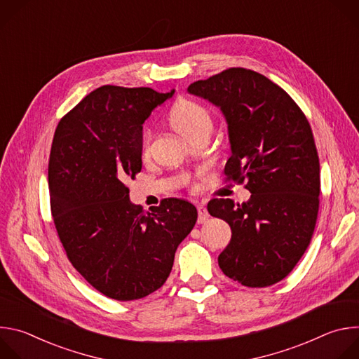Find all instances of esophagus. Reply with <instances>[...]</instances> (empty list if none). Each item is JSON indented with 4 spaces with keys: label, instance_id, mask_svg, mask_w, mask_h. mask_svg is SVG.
Returning <instances> with one entry per match:
<instances>
[{
    "label": "esophagus",
    "instance_id": "esophagus-1",
    "mask_svg": "<svg viewBox=\"0 0 359 359\" xmlns=\"http://www.w3.org/2000/svg\"><path fill=\"white\" fill-rule=\"evenodd\" d=\"M197 212H198V217H197V223H198V224H203V223H206V222L209 220L210 215H209L208 209L203 206V204H198V206H197Z\"/></svg>",
    "mask_w": 359,
    "mask_h": 359
}]
</instances>
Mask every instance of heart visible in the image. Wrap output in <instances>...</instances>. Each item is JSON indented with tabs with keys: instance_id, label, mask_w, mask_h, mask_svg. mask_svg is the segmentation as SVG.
Here are the masks:
<instances>
[{
	"instance_id": "obj_1",
	"label": "heart",
	"mask_w": 359,
	"mask_h": 359,
	"mask_svg": "<svg viewBox=\"0 0 359 359\" xmlns=\"http://www.w3.org/2000/svg\"><path fill=\"white\" fill-rule=\"evenodd\" d=\"M172 126L186 137H193L198 132L212 129V116L203 105L191 99H179L169 112ZM151 140V130L146 129L142 135V153L146 155Z\"/></svg>"
}]
</instances>
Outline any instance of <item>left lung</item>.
<instances>
[{"instance_id": "left-lung-1", "label": "left lung", "mask_w": 359, "mask_h": 359, "mask_svg": "<svg viewBox=\"0 0 359 359\" xmlns=\"http://www.w3.org/2000/svg\"><path fill=\"white\" fill-rule=\"evenodd\" d=\"M187 90L222 109L231 144L226 182L244 183L251 193L243 204H208L231 229L219 266L245 287L273 285L309 248L318 217L320 159L309 119L283 88L245 68H229Z\"/></svg>"}]
</instances>
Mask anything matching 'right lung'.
I'll use <instances>...</instances> for the list:
<instances>
[{"label": "right lung", "instance_id": "right-lung-1", "mask_svg": "<svg viewBox=\"0 0 359 359\" xmlns=\"http://www.w3.org/2000/svg\"><path fill=\"white\" fill-rule=\"evenodd\" d=\"M173 95L104 85L58 123L48 163L50 213L67 257L99 292L132 301L168 280L197 210L163 198L143 212L126 182L142 170V125Z\"/></svg>", "mask_w": 359, "mask_h": 359}]
</instances>
